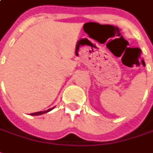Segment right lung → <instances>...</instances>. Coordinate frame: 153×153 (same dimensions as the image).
Returning <instances> with one entry per match:
<instances>
[{
    "label": "right lung",
    "mask_w": 153,
    "mask_h": 153,
    "mask_svg": "<svg viewBox=\"0 0 153 153\" xmlns=\"http://www.w3.org/2000/svg\"><path fill=\"white\" fill-rule=\"evenodd\" d=\"M51 110H53V108H51L49 110H48L46 111H40V112H35V113H32V114H30V115H32V116H39V115H42V114H44V113H47V112L50 111Z\"/></svg>",
    "instance_id": "right-lung-1"
}]
</instances>
